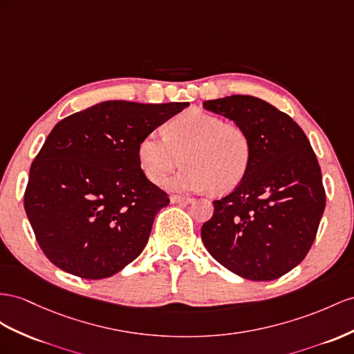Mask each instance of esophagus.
<instances>
[{"label": "esophagus", "instance_id": "esophagus-1", "mask_svg": "<svg viewBox=\"0 0 354 354\" xmlns=\"http://www.w3.org/2000/svg\"><path fill=\"white\" fill-rule=\"evenodd\" d=\"M170 202L171 203H180V205H188V203H192L193 202V198L192 197H185V196H178V194H174V196H170Z\"/></svg>", "mask_w": 354, "mask_h": 354}]
</instances>
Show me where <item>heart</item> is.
<instances>
[{
	"label": "heart",
	"mask_w": 354,
	"mask_h": 354,
	"mask_svg": "<svg viewBox=\"0 0 354 354\" xmlns=\"http://www.w3.org/2000/svg\"><path fill=\"white\" fill-rule=\"evenodd\" d=\"M252 157L248 133L241 125L198 109H189L169 124L167 138L160 133L143 136L138 158L143 174L162 184L179 165L185 167L170 179L179 192L227 193L245 178Z\"/></svg>",
	"instance_id": "heart-1"
}]
</instances>
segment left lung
I'll return each instance as SVG.
<instances>
[{
    "label": "left lung",
    "instance_id": "obj_1",
    "mask_svg": "<svg viewBox=\"0 0 354 354\" xmlns=\"http://www.w3.org/2000/svg\"><path fill=\"white\" fill-rule=\"evenodd\" d=\"M251 139L242 183L202 225V241L224 268L251 281H270L296 268L310 251L326 206L322 170L310 140L292 118L251 95L203 103Z\"/></svg>",
    "mask_w": 354,
    "mask_h": 354
}]
</instances>
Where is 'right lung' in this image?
Masks as SVG:
<instances>
[{"label": "right lung", "instance_id": "right-lung-1", "mask_svg": "<svg viewBox=\"0 0 354 354\" xmlns=\"http://www.w3.org/2000/svg\"><path fill=\"white\" fill-rule=\"evenodd\" d=\"M187 106L111 100L53 127L24 196L35 239L53 265L102 279L140 254L169 197L140 169L139 142Z\"/></svg>", "mask_w": 354, "mask_h": 354}]
</instances>
